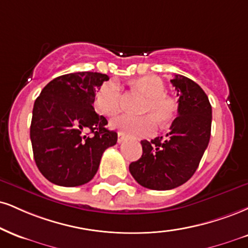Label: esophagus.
Instances as JSON below:
<instances>
[{"label":"esophagus","instance_id":"1","mask_svg":"<svg viewBox=\"0 0 248 248\" xmlns=\"http://www.w3.org/2000/svg\"><path fill=\"white\" fill-rule=\"evenodd\" d=\"M124 139H126V137H124V135H122L121 133H119V134H118V143L124 142Z\"/></svg>","mask_w":248,"mask_h":248}]
</instances>
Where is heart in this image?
I'll return each instance as SVG.
<instances>
[{"mask_svg": "<svg viewBox=\"0 0 248 248\" xmlns=\"http://www.w3.org/2000/svg\"><path fill=\"white\" fill-rule=\"evenodd\" d=\"M133 86L148 97L141 116L121 115L111 122V127L130 137H149L157 130V121L168 124L177 116L178 104L165 93V84L159 77L145 75L133 80ZM94 106L100 114L114 116L121 111V89L118 83L107 82L94 95Z\"/></svg>", "mask_w": 248, "mask_h": 248, "instance_id": "b5f03b06", "label": "heart"}]
</instances>
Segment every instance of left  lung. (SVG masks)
<instances>
[{
	"mask_svg": "<svg viewBox=\"0 0 248 248\" xmlns=\"http://www.w3.org/2000/svg\"><path fill=\"white\" fill-rule=\"evenodd\" d=\"M178 95V116L165 137L141 141V158L129 171L141 186L168 190L188 181L210 140L211 105L201 86L183 75L171 79Z\"/></svg>",
	"mask_w": 248,
	"mask_h": 248,
	"instance_id": "obj_1",
	"label": "left lung"
}]
</instances>
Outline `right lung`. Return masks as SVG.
<instances>
[{"instance_id": "obj_1", "label": "right lung", "mask_w": 248, "mask_h": 248, "mask_svg": "<svg viewBox=\"0 0 248 248\" xmlns=\"http://www.w3.org/2000/svg\"><path fill=\"white\" fill-rule=\"evenodd\" d=\"M109 77L80 71L54 78L34 101L30 137L39 171L63 187L94 177L101 156L118 141L107 120L93 108L95 90Z\"/></svg>"}]
</instances>
